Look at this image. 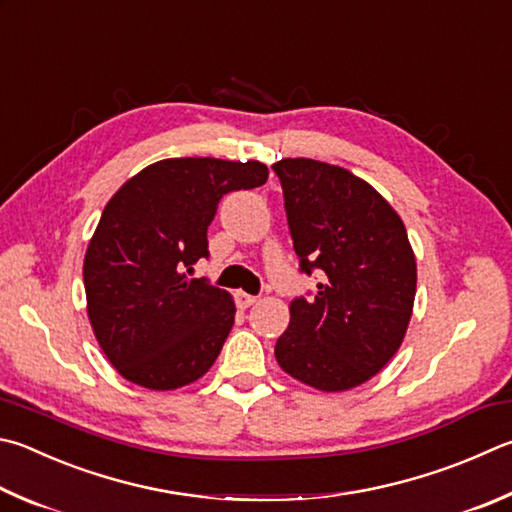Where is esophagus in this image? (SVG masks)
Instances as JSON below:
<instances>
[{
  "label": "esophagus",
  "mask_w": 512,
  "mask_h": 512,
  "mask_svg": "<svg viewBox=\"0 0 512 512\" xmlns=\"http://www.w3.org/2000/svg\"><path fill=\"white\" fill-rule=\"evenodd\" d=\"M235 302H237L239 309H248V306H253L257 302V297L255 295H248L244 291H237L235 293Z\"/></svg>",
  "instance_id": "obj_1"
}]
</instances>
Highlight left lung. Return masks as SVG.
<instances>
[{
  "mask_svg": "<svg viewBox=\"0 0 512 512\" xmlns=\"http://www.w3.org/2000/svg\"><path fill=\"white\" fill-rule=\"evenodd\" d=\"M300 271L322 273L313 300L295 297L275 358L320 392L376 376L401 347L416 295V259L396 210L345 167L313 159L273 165Z\"/></svg>",
  "mask_w": 512,
  "mask_h": 512,
  "instance_id": "8db88e82",
  "label": "left lung"
}]
</instances>
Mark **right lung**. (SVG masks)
I'll return each mask as SVG.
<instances>
[{
  "label": "right lung",
  "mask_w": 512,
  "mask_h": 512,
  "mask_svg": "<svg viewBox=\"0 0 512 512\" xmlns=\"http://www.w3.org/2000/svg\"><path fill=\"white\" fill-rule=\"evenodd\" d=\"M259 161L163 159L123 183L85 255L91 329L118 374L147 389L199 380L235 324L230 293L192 280L224 194L264 185Z\"/></svg>",
  "instance_id": "1"
}]
</instances>
